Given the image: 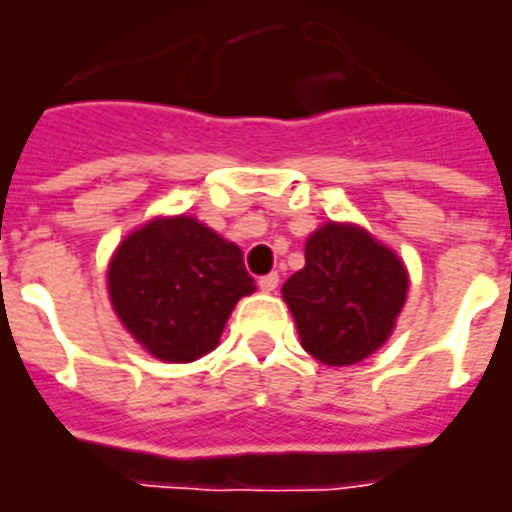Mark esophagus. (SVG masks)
<instances>
[{"label":"esophagus","instance_id":"1","mask_svg":"<svg viewBox=\"0 0 512 512\" xmlns=\"http://www.w3.org/2000/svg\"><path fill=\"white\" fill-rule=\"evenodd\" d=\"M277 285H280V275H277V272H269V275L259 277V288H261V291H264V293L277 291Z\"/></svg>","mask_w":512,"mask_h":512}]
</instances>
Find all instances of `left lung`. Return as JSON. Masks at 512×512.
<instances>
[{
  "label": "left lung",
  "mask_w": 512,
  "mask_h": 512,
  "mask_svg": "<svg viewBox=\"0 0 512 512\" xmlns=\"http://www.w3.org/2000/svg\"><path fill=\"white\" fill-rule=\"evenodd\" d=\"M408 269L390 245L350 221H326L307 237L304 267L283 285L301 347L323 366H355L395 331Z\"/></svg>",
  "instance_id": "1"
}]
</instances>
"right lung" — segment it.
I'll return each instance as SVG.
<instances>
[{
	"label": "right lung",
	"mask_w": 512,
	"mask_h": 512,
	"mask_svg": "<svg viewBox=\"0 0 512 512\" xmlns=\"http://www.w3.org/2000/svg\"><path fill=\"white\" fill-rule=\"evenodd\" d=\"M106 285L122 328L165 363L216 350L237 301L256 291L240 245L186 213L154 216L125 235Z\"/></svg>",
	"instance_id": "right-lung-1"
}]
</instances>
